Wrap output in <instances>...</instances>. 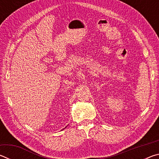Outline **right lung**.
Instances as JSON below:
<instances>
[{
    "label": "right lung",
    "instance_id": "1",
    "mask_svg": "<svg viewBox=\"0 0 159 159\" xmlns=\"http://www.w3.org/2000/svg\"><path fill=\"white\" fill-rule=\"evenodd\" d=\"M65 128H66V127H65Z\"/></svg>",
    "mask_w": 159,
    "mask_h": 159
}]
</instances>
